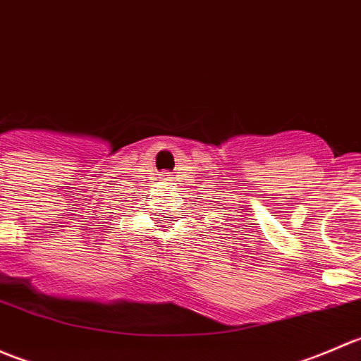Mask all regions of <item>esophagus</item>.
Returning a JSON list of instances; mask_svg holds the SVG:
<instances>
[{
    "label": "esophagus",
    "instance_id": "esophagus-1",
    "mask_svg": "<svg viewBox=\"0 0 361 361\" xmlns=\"http://www.w3.org/2000/svg\"><path fill=\"white\" fill-rule=\"evenodd\" d=\"M164 176H167V174H164Z\"/></svg>",
    "mask_w": 361,
    "mask_h": 361
}]
</instances>
